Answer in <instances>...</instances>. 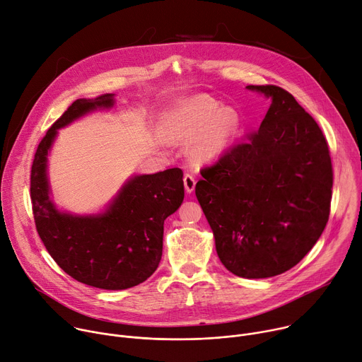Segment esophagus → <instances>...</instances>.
<instances>
[{"label": "esophagus", "instance_id": "1", "mask_svg": "<svg viewBox=\"0 0 362 362\" xmlns=\"http://www.w3.org/2000/svg\"><path fill=\"white\" fill-rule=\"evenodd\" d=\"M183 183H185V189H186V192L187 193H192L193 190H194V186H196V180H194V177L192 176V175H185V177H183Z\"/></svg>", "mask_w": 362, "mask_h": 362}]
</instances>
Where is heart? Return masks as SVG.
Wrapping results in <instances>:
<instances>
[{"label": "heart", "instance_id": "1", "mask_svg": "<svg viewBox=\"0 0 362 362\" xmlns=\"http://www.w3.org/2000/svg\"><path fill=\"white\" fill-rule=\"evenodd\" d=\"M240 117L209 95H194L177 104L164 124V134L176 144H190L193 160L205 163L219 158L233 144Z\"/></svg>", "mask_w": 362, "mask_h": 362}]
</instances>
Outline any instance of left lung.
Listing matches in <instances>:
<instances>
[{
  "label": "left lung",
  "mask_w": 362,
  "mask_h": 362,
  "mask_svg": "<svg viewBox=\"0 0 362 362\" xmlns=\"http://www.w3.org/2000/svg\"><path fill=\"white\" fill-rule=\"evenodd\" d=\"M259 128L201 170L194 193L218 257L244 279L281 274L312 250L329 219L334 172L320 127L276 85Z\"/></svg>",
  "instance_id": "8db88e82"
}]
</instances>
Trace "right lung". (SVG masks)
<instances>
[{"label": "right lung", "mask_w": 362, "mask_h": 362, "mask_svg": "<svg viewBox=\"0 0 362 362\" xmlns=\"http://www.w3.org/2000/svg\"><path fill=\"white\" fill-rule=\"evenodd\" d=\"M112 105L114 93L76 100L47 129L33 160L30 198L39 237L64 273L92 287L124 290L146 281L158 267L164 219L185 198L183 172L175 168L131 177L105 212L88 216L56 209L46 173L57 129Z\"/></svg>", "instance_id": "1"}]
</instances>
